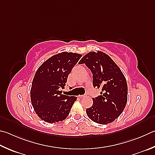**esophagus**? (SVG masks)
<instances>
[{
	"mask_svg": "<svg viewBox=\"0 0 155 155\" xmlns=\"http://www.w3.org/2000/svg\"><path fill=\"white\" fill-rule=\"evenodd\" d=\"M78 97H85V95H78Z\"/></svg>",
	"mask_w": 155,
	"mask_h": 155,
	"instance_id": "obj_1",
	"label": "esophagus"
}]
</instances>
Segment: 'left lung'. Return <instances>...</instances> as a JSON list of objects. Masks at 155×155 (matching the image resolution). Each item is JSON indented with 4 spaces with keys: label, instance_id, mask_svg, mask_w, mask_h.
Wrapping results in <instances>:
<instances>
[{
    "label": "left lung",
    "instance_id": "1",
    "mask_svg": "<svg viewBox=\"0 0 155 155\" xmlns=\"http://www.w3.org/2000/svg\"><path fill=\"white\" fill-rule=\"evenodd\" d=\"M78 64H85L93 74V86L102 89L100 95L93 97L92 106L86 109L87 116L99 124L113 122L127 102L125 76L110 56L102 51L88 53Z\"/></svg>",
    "mask_w": 155,
    "mask_h": 155
}]
</instances>
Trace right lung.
I'll return each mask as SVG.
<instances>
[{"mask_svg":"<svg viewBox=\"0 0 155 155\" xmlns=\"http://www.w3.org/2000/svg\"><path fill=\"white\" fill-rule=\"evenodd\" d=\"M81 54L62 52L52 56L36 70L30 90L31 102L41 119L53 123L68 116L77 98L61 94L68 74Z\"/></svg>","mask_w":155,"mask_h":155,"instance_id":"add662e5","label":"right lung"}]
</instances>
